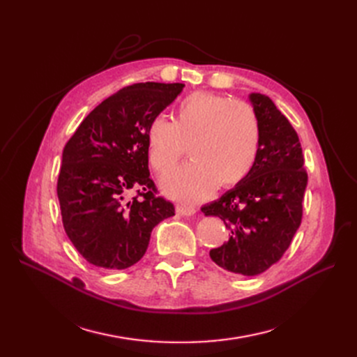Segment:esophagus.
I'll return each instance as SVG.
<instances>
[{"mask_svg": "<svg viewBox=\"0 0 357 357\" xmlns=\"http://www.w3.org/2000/svg\"><path fill=\"white\" fill-rule=\"evenodd\" d=\"M177 213L180 215H193L197 210L195 207H189V205H177Z\"/></svg>", "mask_w": 357, "mask_h": 357, "instance_id": "esophagus-1", "label": "esophagus"}]
</instances>
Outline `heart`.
<instances>
[{
  "mask_svg": "<svg viewBox=\"0 0 357 357\" xmlns=\"http://www.w3.org/2000/svg\"><path fill=\"white\" fill-rule=\"evenodd\" d=\"M146 138L149 160L158 172L174 165L189 144L193 160L168 171L162 189L174 199L198 202L219 185L232 188L250 176L261 150L262 126L248 102L198 91L178 104L174 122L155 116Z\"/></svg>",
  "mask_w": 357,
  "mask_h": 357,
  "instance_id": "b5f03b06",
  "label": "heart"
}]
</instances>
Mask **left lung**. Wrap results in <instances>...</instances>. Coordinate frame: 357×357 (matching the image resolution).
<instances>
[{
    "instance_id": "obj_1",
    "label": "left lung",
    "mask_w": 357,
    "mask_h": 357,
    "mask_svg": "<svg viewBox=\"0 0 357 357\" xmlns=\"http://www.w3.org/2000/svg\"><path fill=\"white\" fill-rule=\"evenodd\" d=\"M250 101L262 126L256 165L240 185L201 208L229 229L228 243L210 250L213 262L241 275L262 274L282 259L301 225L308 181L287 117L262 93H252Z\"/></svg>"
}]
</instances>
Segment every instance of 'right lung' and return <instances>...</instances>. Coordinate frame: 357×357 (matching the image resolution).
<instances>
[{"mask_svg":"<svg viewBox=\"0 0 357 357\" xmlns=\"http://www.w3.org/2000/svg\"><path fill=\"white\" fill-rule=\"evenodd\" d=\"M183 83H135L84 117L62 152L58 199L63 229L89 264L125 269L149 247L150 234L176 214L156 197L149 172L147 125L177 98ZM136 192L131 200L127 195Z\"/></svg>","mask_w":357,"mask_h":357,"instance_id":"obj_1","label":"right lung"}]
</instances>
